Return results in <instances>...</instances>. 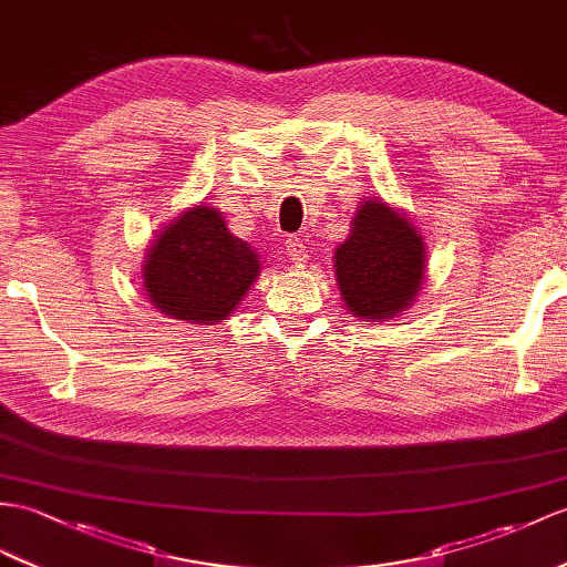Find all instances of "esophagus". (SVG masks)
Listing matches in <instances>:
<instances>
[{
    "instance_id": "obj_1",
    "label": "esophagus",
    "mask_w": 567,
    "mask_h": 567,
    "mask_svg": "<svg viewBox=\"0 0 567 567\" xmlns=\"http://www.w3.org/2000/svg\"><path fill=\"white\" fill-rule=\"evenodd\" d=\"M286 250H288V257H291L293 261H298V265H302V261L308 259V247H306V240L298 238V236H291L286 240Z\"/></svg>"
}]
</instances>
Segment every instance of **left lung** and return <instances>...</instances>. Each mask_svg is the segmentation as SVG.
<instances>
[{
	"instance_id": "obj_1",
	"label": "left lung",
	"mask_w": 567,
	"mask_h": 567,
	"mask_svg": "<svg viewBox=\"0 0 567 567\" xmlns=\"http://www.w3.org/2000/svg\"><path fill=\"white\" fill-rule=\"evenodd\" d=\"M343 306L363 322H388L413 306L425 274V245L404 214L380 197L365 199L351 233L334 250Z\"/></svg>"
}]
</instances>
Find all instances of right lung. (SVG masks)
Wrapping results in <instances>:
<instances>
[{"mask_svg": "<svg viewBox=\"0 0 567 567\" xmlns=\"http://www.w3.org/2000/svg\"><path fill=\"white\" fill-rule=\"evenodd\" d=\"M259 269V255L230 236L220 212L199 204L158 233L142 279L148 300L171 320L214 324L236 310Z\"/></svg>", "mask_w": 567, "mask_h": 567, "instance_id": "add662e5", "label": "right lung"}]
</instances>
